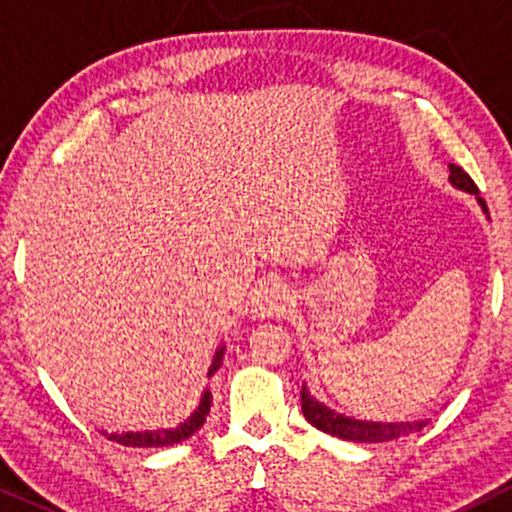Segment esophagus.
I'll return each instance as SVG.
<instances>
[{
	"mask_svg": "<svg viewBox=\"0 0 512 512\" xmlns=\"http://www.w3.org/2000/svg\"><path fill=\"white\" fill-rule=\"evenodd\" d=\"M291 308V296L286 291L284 284L272 281V284H264L260 291L252 298V315L255 317H281L289 313Z\"/></svg>",
	"mask_w": 512,
	"mask_h": 512,
	"instance_id": "esophagus-1",
	"label": "esophagus"
}]
</instances>
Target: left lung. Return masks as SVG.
Instances as JSON below:
<instances>
[{
	"label": "left lung",
	"mask_w": 512,
	"mask_h": 512,
	"mask_svg": "<svg viewBox=\"0 0 512 512\" xmlns=\"http://www.w3.org/2000/svg\"><path fill=\"white\" fill-rule=\"evenodd\" d=\"M450 178L448 182L455 190L467 192V195H474L481 211L489 219V209H486V202L479 197L477 185L469 178L467 173L460 166H452L450 163ZM301 404H303V416L308 419V424H313L317 431L330 433V436H337L342 440H351V443H390V440L404 438L409 433L421 431L428 424V419L419 421H368V419H354V416H346L334 411L327 404H322L315 395H310L308 385H303L301 390Z\"/></svg>",
	"instance_id": "left-lung-1"
}]
</instances>
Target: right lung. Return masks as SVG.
Segmentation results:
<instances>
[{"mask_svg":"<svg viewBox=\"0 0 512 512\" xmlns=\"http://www.w3.org/2000/svg\"><path fill=\"white\" fill-rule=\"evenodd\" d=\"M223 354H226V344H221L219 349H216L214 358H211L207 378H211V375L221 368ZM209 409H211V390L207 387V390L202 392V397H199L197 409L192 411V414L178 426L154 428V431H122V433L103 431V433L110 440H115V443L127 445V448H170V445H178V443H182V440L195 436L199 428L204 426V421H207Z\"/></svg>","mask_w":512,"mask_h":512,"instance_id":"add662e5","label":"right lung"}]
</instances>
